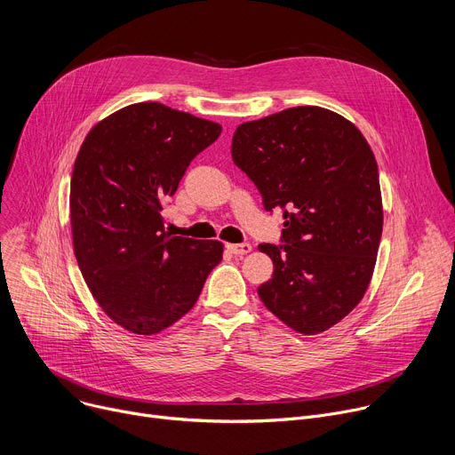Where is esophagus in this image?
<instances>
[{
  "label": "esophagus",
  "mask_w": 455,
  "mask_h": 455,
  "mask_svg": "<svg viewBox=\"0 0 455 455\" xmlns=\"http://www.w3.org/2000/svg\"><path fill=\"white\" fill-rule=\"evenodd\" d=\"M228 250L233 253V255H248L251 253V243H228Z\"/></svg>",
  "instance_id": "esophagus-1"
}]
</instances>
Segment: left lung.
Segmentation results:
<instances>
[{"instance_id":"1","label":"left lung","mask_w":455,"mask_h":455,"mask_svg":"<svg viewBox=\"0 0 455 455\" xmlns=\"http://www.w3.org/2000/svg\"><path fill=\"white\" fill-rule=\"evenodd\" d=\"M231 156L266 212L284 217V246H259L273 260L260 300L299 333L326 331L364 297L379 251L382 200L366 138L344 116L302 106L240 124Z\"/></svg>"}]
</instances>
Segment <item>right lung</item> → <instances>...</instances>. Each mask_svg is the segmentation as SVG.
Returning <instances> with one entry per match:
<instances>
[{
    "instance_id": "1",
    "label": "right lung",
    "mask_w": 455,
    "mask_h": 455,
    "mask_svg": "<svg viewBox=\"0 0 455 455\" xmlns=\"http://www.w3.org/2000/svg\"><path fill=\"white\" fill-rule=\"evenodd\" d=\"M220 132V124L142 101L100 120L78 151L75 255L100 307L131 333L156 335L182 319L222 260V242L169 236L160 215Z\"/></svg>"
}]
</instances>
